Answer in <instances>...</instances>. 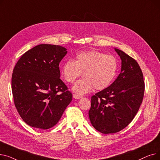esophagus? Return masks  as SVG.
Segmentation results:
<instances>
[{"mask_svg": "<svg viewBox=\"0 0 160 160\" xmlns=\"http://www.w3.org/2000/svg\"><path fill=\"white\" fill-rule=\"evenodd\" d=\"M73 97L76 99H79L82 98L83 97L82 95H77V94H73Z\"/></svg>", "mask_w": 160, "mask_h": 160, "instance_id": "34e87169", "label": "esophagus"}]
</instances>
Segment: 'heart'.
Wrapping results in <instances>:
<instances>
[{
    "instance_id": "obj_1",
    "label": "heart",
    "mask_w": 160,
    "mask_h": 160,
    "mask_svg": "<svg viewBox=\"0 0 160 160\" xmlns=\"http://www.w3.org/2000/svg\"><path fill=\"white\" fill-rule=\"evenodd\" d=\"M117 69L118 62L115 57L97 50H89L78 52L74 61H66L62 73L66 82L72 83L83 72V78L72 88L75 93L83 95L93 88L96 90L107 88L113 81Z\"/></svg>"
}]
</instances>
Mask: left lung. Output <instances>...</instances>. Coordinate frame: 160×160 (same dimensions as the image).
<instances>
[{"label": "left lung", "mask_w": 160, "mask_h": 160, "mask_svg": "<svg viewBox=\"0 0 160 160\" xmlns=\"http://www.w3.org/2000/svg\"><path fill=\"white\" fill-rule=\"evenodd\" d=\"M121 59V71L108 88L91 97L89 119L104 134L118 132L132 122L142 103L145 92L143 74L138 62L115 48Z\"/></svg>", "instance_id": "8db88e82"}]
</instances>
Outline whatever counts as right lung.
I'll use <instances>...</instances> for the list:
<instances>
[{"mask_svg":"<svg viewBox=\"0 0 160 160\" xmlns=\"http://www.w3.org/2000/svg\"><path fill=\"white\" fill-rule=\"evenodd\" d=\"M67 53L60 45L41 44L17 62L12 77L15 108L33 128L47 130L60 121L72 94L60 79L59 64Z\"/></svg>","mask_w":160,"mask_h":160,"instance_id":"add662e5","label":"right lung"}]
</instances>
